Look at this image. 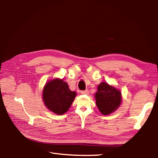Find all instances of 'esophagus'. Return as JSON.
Returning <instances> with one entry per match:
<instances>
[{"instance_id":"34e87169","label":"esophagus","mask_w":158,"mask_h":158,"mask_svg":"<svg viewBox=\"0 0 158 158\" xmlns=\"http://www.w3.org/2000/svg\"><path fill=\"white\" fill-rule=\"evenodd\" d=\"M89 90L88 89H86V90H81V94H89Z\"/></svg>"}]
</instances>
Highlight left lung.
I'll return each instance as SVG.
<instances>
[{
	"instance_id": "obj_1",
	"label": "left lung",
	"mask_w": 158,
	"mask_h": 158,
	"mask_svg": "<svg viewBox=\"0 0 158 158\" xmlns=\"http://www.w3.org/2000/svg\"><path fill=\"white\" fill-rule=\"evenodd\" d=\"M96 105L103 115L110 114L118 107L121 102V93L116 88L105 82H102L98 86L95 93Z\"/></svg>"
}]
</instances>
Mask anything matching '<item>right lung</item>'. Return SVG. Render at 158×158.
Returning a JSON list of instances; mask_svg holds the SVG:
<instances>
[{"mask_svg": "<svg viewBox=\"0 0 158 158\" xmlns=\"http://www.w3.org/2000/svg\"><path fill=\"white\" fill-rule=\"evenodd\" d=\"M42 96L47 107L53 113L61 115L70 107L76 92L71 91L63 79H56L45 85Z\"/></svg>", "mask_w": 158, "mask_h": 158, "instance_id": "1", "label": "right lung"}]
</instances>
